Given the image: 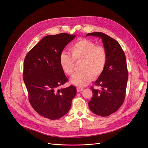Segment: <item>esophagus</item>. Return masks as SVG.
Segmentation results:
<instances>
[{"label": "esophagus", "instance_id": "obj_1", "mask_svg": "<svg viewBox=\"0 0 148 148\" xmlns=\"http://www.w3.org/2000/svg\"><path fill=\"white\" fill-rule=\"evenodd\" d=\"M77 90L78 92H81L83 90V88H81V87H77Z\"/></svg>", "mask_w": 148, "mask_h": 148}]
</instances>
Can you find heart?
<instances>
[{
  "label": "heart",
  "instance_id": "b5f03b06",
  "mask_svg": "<svg viewBox=\"0 0 148 148\" xmlns=\"http://www.w3.org/2000/svg\"><path fill=\"white\" fill-rule=\"evenodd\" d=\"M71 56L65 51L59 56V64L64 72L72 75L75 69V62L80 64L82 71L71 78L70 82L78 87H84L90 83L93 77L97 78L103 73L107 61L106 49L86 39H79L70 47Z\"/></svg>",
  "mask_w": 148,
  "mask_h": 148
}]
</instances>
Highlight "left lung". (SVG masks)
<instances>
[{
  "label": "left lung",
  "mask_w": 148,
  "mask_h": 148,
  "mask_svg": "<svg viewBox=\"0 0 148 148\" xmlns=\"http://www.w3.org/2000/svg\"><path fill=\"white\" fill-rule=\"evenodd\" d=\"M88 36L101 38L107 53L106 68L95 83L102 89L91 86L92 97L88 102L94 114L106 117L118 110L123 103L128 78L126 57L119 43L107 34L95 32Z\"/></svg>",
  "instance_id": "1"
}]
</instances>
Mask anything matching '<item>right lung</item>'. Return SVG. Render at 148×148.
<instances>
[{
    "instance_id": "1",
    "label": "right lung",
    "mask_w": 148,
    "mask_h": 148,
    "mask_svg": "<svg viewBox=\"0 0 148 148\" xmlns=\"http://www.w3.org/2000/svg\"><path fill=\"white\" fill-rule=\"evenodd\" d=\"M75 36L66 33L47 36L25 57L23 80L29 101L33 108L45 118L56 120L63 117L77 94L73 85L59 89L69 80L59 64L60 53Z\"/></svg>"
}]
</instances>
